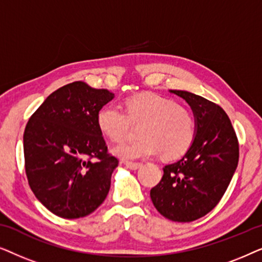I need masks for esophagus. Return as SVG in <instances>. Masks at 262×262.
<instances>
[{
    "instance_id": "esophagus-1",
    "label": "esophagus",
    "mask_w": 262,
    "mask_h": 262,
    "mask_svg": "<svg viewBox=\"0 0 262 262\" xmlns=\"http://www.w3.org/2000/svg\"><path fill=\"white\" fill-rule=\"evenodd\" d=\"M125 166H126L127 168H130V169H132V170H136V169H138L139 167H142V163H139V162H125Z\"/></svg>"
}]
</instances>
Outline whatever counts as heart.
Here are the masks:
<instances>
[{
  "mask_svg": "<svg viewBox=\"0 0 262 262\" xmlns=\"http://www.w3.org/2000/svg\"><path fill=\"white\" fill-rule=\"evenodd\" d=\"M127 116L116 103L103 106L96 117L99 130L111 141H121L131 123H142V138L118 144L112 149L121 160L152 157L163 152L175 159L187 151L194 142L196 125L193 114L173 99L155 93H142L126 101Z\"/></svg>",
  "mask_w": 262,
  "mask_h": 262,
  "instance_id": "1",
  "label": "heart"
}]
</instances>
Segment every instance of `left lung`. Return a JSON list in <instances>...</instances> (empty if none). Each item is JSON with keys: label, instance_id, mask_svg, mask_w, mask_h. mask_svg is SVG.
<instances>
[{"label": "left lung", "instance_id": "obj_1", "mask_svg": "<svg viewBox=\"0 0 262 262\" xmlns=\"http://www.w3.org/2000/svg\"><path fill=\"white\" fill-rule=\"evenodd\" d=\"M191 107L194 142L163 177L150 198L163 217L192 222L209 213L227 191L238 163V142L227 113L216 103L186 91H169Z\"/></svg>", "mask_w": 262, "mask_h": 262}]
</instances>
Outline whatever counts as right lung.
Here are the masks:
<instances>
[{"mask_svg": "<svg viewBox=\"0 0 262 262\" xmlns=\"http://www.w3.org/2000/svg\"><path fill=\"white\" fill-rule=\"evenodd\" d=\"M114 94L76 81L50 94L25 128L28 184L56 216L75 220L98 209L108 194L118 160L107 154L96 117Z\"/></svg>", "mask_w": 262, "mask_h": 262, "instance_id": "add662e5", "label": "right lung"}]
</instances>
